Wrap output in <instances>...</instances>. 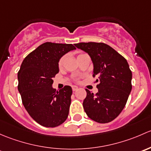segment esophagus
Masks as SVG:
<instances>
[{"mask_svg":"<svg viewBox=\"0 0 151 151\" xmlns=\"http://www.w3.org/2000/svg\"><path fill=\"white\" fill-rule=\"evenodd\" d=\"M72 89H73V91H77L78 89V88L77 86H73Z\"/></svg>","mask_w":151,"mask_h":151,"instance_id":"1","label":"esophagus"}]
</instances>
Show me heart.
Returning <instances> with one entry per match:
<instances>
[{
	"label": "heart",
	"instance_id": "heart-1",
	"mask_svg": "<svg viewBox=\"0 0 151 151\" xmlns=\"http://www.w3.org/2000/svg\"><path fill=\"white\" fill-rule=\"evenodd\" d=\"M79 55H81V54H79ZM79 55H78V56H79ZM63 61H64V57H62V58L60 60V61H59V63H58V66H59V68H61L62 65H63Z\"/></svg>",
	"mask_w": 151,
	"mask_h": 151
}]
</instances>
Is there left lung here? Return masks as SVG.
<instances>
[{"instance_id":"1","label":"left lung","mask_w":151,"mask_h":151,"mask_svg":"<svg viewBox=\"0 0 151 151\" xmlns=\"http://www.w3.org/2000/svg\"><path fill=\"white\" fill-rule=\"evenodd\" d=\"M78 49L88 53L94 65L93 77L98 92L86 89L83 107L91 120L105 124L114 120L127 104L132 90V71L127 60L104 43H76Z\"/></svg>"}]
</instances>
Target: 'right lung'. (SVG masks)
Masks as SVG:
<instances>
[{"label": "right lung", "instance_id": "add662e5", "mask_svg": "<svg viewBox=\"0 0 151 151\" xmlns=\"http://www.w3.org/2000/svg\"><path fill=\"white\" fill-rule=\"evenodd\" d=\"M76 49L73 44L46 42L23 60L18 72V90L24 108L38 124L56 127L66 121L72 88H52L59 73L58 63L64 54Z\"/></svg>", "mask_w": 151, "mask_h": 151}]
</instances>
